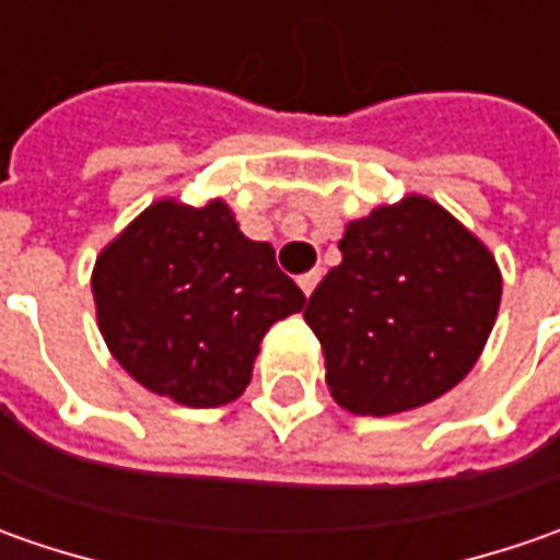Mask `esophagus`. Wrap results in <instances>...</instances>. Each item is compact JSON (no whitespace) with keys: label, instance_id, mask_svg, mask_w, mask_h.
<instances>
[{"label":"esophagus","instance_id":"obj_1","mask_svg":"<svg viewBox=\"0 0 560 560\" xmlns=\"http://www.w3.org/2000/svg\"><path fill=\"white\" fill-rule=\"evenodd\" d=\"M317 280H320V273H317V270H312V273H302V277H299V287H302L305 295H312L314 287H317Z\"/></svg>","mask_w":560,"mask_h":560}]
</instances>
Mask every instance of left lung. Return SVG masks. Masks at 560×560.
Returning a JSON list of instances; mask_svg holds the SVG:
<instances>
[{
    "label": "left lung",
    "mask_w": 560,
    "mask_h": 560,
    "mask_svg": "<svg viewBox=\"0 0 560 560\" xmlns=\"http://www.w3.org/2000/svg\"><path fill=\"white\" fill-rule=\"evenodd\" d=\"M339 252L342 265L305 308L330 396L352 415L386 418L462 383L502 299L489 248L445 208L408 196L352 221Z\"/></svg>",
    "instance_id": "left-lung-1"
}]
</instances>
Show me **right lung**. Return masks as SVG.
<instances>
[{"label": "right lung", "instance_id": "add662e5", "mask_svg": "<svg viewBox=\"0 0 560 560\" xmlns=\"http://www.w3.org/2000/svg\"><path fill=\"white\" fill-rule=\"evenodd\" d=\"M93 295L120 368L186 408L243 396L265 334L305 308L273 248L243 236L224 202L174 199L149 205L98 255Z\"/></svg>", "mask_w": 560, "mask_h": 560}]
</instances>
